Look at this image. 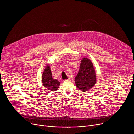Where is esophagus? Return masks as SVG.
<instances>
[{
	"instance_id": "esophagus-1",
	"label": "esophagus",
	"mask_w": 134,
	"mask_h": 134,
	"mask_svg": "<svg viewBox=\"0 0 134 134\" xmlns=\"http://www.w3.org/2000/svg\"><path fill=\"white\" fill-rule=\"evenodd\" d=\"M70 81V78H68V79H65V80H63V81H64V82H66V81Z\"/></svg>"
}]
</instances>
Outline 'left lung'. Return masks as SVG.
Here are the masks:
<instances>
[{
	"label": "left lung",
	"mask_w": 134,
	"mask_h": 134,
	"mask_svg": "<svg viewBox=\"0 0 134 134\" xmlns=\"http://www.w3.org/2000/svg\"><path fill=\"white\" fill-rule=\"evenodd\" d=\"M75 82L77 88L83 92L87 91L95 85L96 71L92 62L88 58H83L81 60Z\"/></svg>",
	"instance_id": "1"
}]
</instances>
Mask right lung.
I'll use <instances>...</instances> for the list:
<instances>
[{
  "label": "right lung",
  "mask_w": 134,
  "mask_h": 134,
  "mask_svg": "<svg viewBox=\"0 0 134 134\" xmlns=\"http://www.w3.org/2000/svg\"><path fill=\"white\" fill-rule=\"evenodd\" d=\"M42 83L47 89L51 91L57 90L60 85L59 81L53 78L49 64L46 66L42 74Z\"/></svg>",
  "instance_id": "right-lung-1"
}]
</instances>
